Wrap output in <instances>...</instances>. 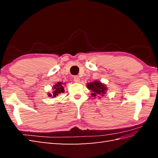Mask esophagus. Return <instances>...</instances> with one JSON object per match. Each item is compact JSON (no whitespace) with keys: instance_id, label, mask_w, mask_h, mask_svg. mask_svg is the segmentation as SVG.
Masks as SVG:
<instances>
[{"instance_id":"34e87169","label":"esophagus","mask_w":158,"mask_h":158,"mask_svg":"<svg viewBox=\"0 0 158 158\" xmlns=\"http://www.w3.org/2000/svg\"><path fill=\"white\" fill-rule=\"evenodd\" d=\"M74 81L76 82V83L80 82V78L78 76H75V77H74Z\"/></svg>"}]
</instances>
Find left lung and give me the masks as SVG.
Returning a JSON list of instances; mask_svg holds the SVG:
<instances>
[{
	"label": "left lung",
	"mask_w": 158,
	"mask_h": 158,
	"mask_svg": "<svg viewBox=\"0 0 158 158\" xmlns=\"http://www.w3.org/2000/svg\"><path fill=\"white\" fill-rule=\"evenodd\" d=\"M87 88L92 92L91 95L92 96L96 97L98 96L99 98H101V97L105 96L107 89H108L105 83L100 81H97V80H95L93 82L87 83Z\"/></svg>",
	"instance_id": "obj_1"
}]
</instances>
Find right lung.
Masks as SVG:
<instances>
[{
	"mask_svg": "<svg viewBox=\"0 0 158 158\" xmlns=\"http://www.w3.org/2000/svg\"><path fill=\"white\" fill-rule=\"evenodd\" d=\"M66 83H62V82H58L53 86V92L52 94L48 93V96L49 97H56L58 94L64 92V85Z\"/></svg>",
	"mask_w": 158,
	"mask_h": 158,
	"instance_id": "right-lung-1",
	"label": "right lung"
}]
</instances>
